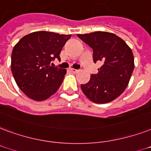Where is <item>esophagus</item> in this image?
Here are the masks:
<instances>
[{"label": "esophagus", "instance_id": "esophagus-1", "mask_svg": "<svg viewBox=\"0 0 151 151\" xmlns=\"http://www.w3.org/2000/svg\"><path fill=\"white\" fill-rule=\"evenodd\" d=\"M70 71H71L72 72H73V73H77V72H79V70L74 69V68H71V69H70Z\"/></svg>", "mask_w": 151, "mask_h": 151}]
</instances>
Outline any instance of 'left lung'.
Masks as SVG:
<instances>
[{"label": "left lung", "mask_w": 151, "mask_h": 151, "mask_svg": "<svg viewBox=\"0 0 151 151\" xmlns=\"http://www.w3.org/2000/svg\"><path fill=\"white\" fill-rule=\"evenodd\" d=\"M77 36L92 48L94 62L102 63L99 72L92 74L88 83L82 84V91L95 103L113 101L128 85L135 66L132 51L113 33L95 31Z\"/></svg>", "instance_id": "8db88e82"}]
</instances>
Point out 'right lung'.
<instances>
[{"label": "right lung", "instance_id": "obj_1", "mask_svg": "<svg viewBox=\"0 0 151 151\" xmlns=\"http://www.w3.org/2000/svg\"><path fill=\"white\" fill-rule=\"evenodd\" d=\"M71 35L35 31L25 35L12 52V72L17 86L35 101H44L61 85L66 70L53 67L51 61L60 60V53Z\"/></svg>", "mask_w": 151, "mask_h": 151}]
</instances>
